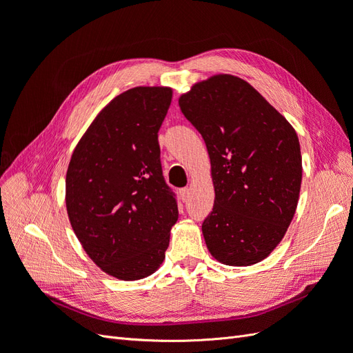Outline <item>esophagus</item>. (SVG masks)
<instances>
[{
	"label": "esophagus",
	"mask_w": 353,
	"mask_h": 353,
	"mask_svg": "<svg viewBox=\"0 0 353 353\" xmlns=\"http://www.w3.org/2000/svg\"><path fill=\"white\" fill-rule=\"evenodd\" d=\"M181 197H183L184 201L188 200V197H190V188H183V190H181Z\"/></svg>",
	"instance_id": "34e87169"
}]
</instances>
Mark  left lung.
<instances>
[{
	"instance_id": "1",
	"label": "left lung",
	"mask_w": 353,
	"mask_h": 353,
	"mask_svg": "<svg viewBox=\"0 0 353 353\" xmlns=\"http://www.w3.org/2000/svg\"><path fill=\"white\" fill-rule=\"evenodd\" d=\"M201 134L215 187L201 231L223 265L263 261L283 240L302 184L301 144L293 126L249 82L215 74L178 100Z\"/></svg>"
}]
</instances>
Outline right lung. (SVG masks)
Wrapping results in <instances>:
<instances>
[{"instance_id":"obj_1","label":"right lung","mask_w":353,"mask_h":353,"mask_svg":"<svg viewBox=\"0 0 353 353\" xmlns=\"http://www.w3.org/2000/svg\"><path fill=\"white\" fill-rule=\"evenodd\" d=\"M170 101L168 87L119 94L82 135L68 168L70 225L92 262L117 280L152 275L178 219L157 141Z\"/></svg>"}]
</instances>
